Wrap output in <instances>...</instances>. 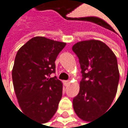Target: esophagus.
Wrapping results in <instances>:
<instances>
[{"label":"esophagus","mask_w":128,"mask_h":128,"mask_svg":"<svg viewBox=\"0 0 128 128\" xmlns=\"http://www.w3.org/2000/svg\"><path fill=\"white\" fill-rule=\"evenodd\" d=\"M63 83H64V86H68V84H69V83H70V82H69V81H64Z\"/></svg>","instance_id":"1"}]
</instances>
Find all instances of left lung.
I'll use <instances>...</instances> for the list:
<instances>
[{
    "instance_id": "obj_1",
    "label": "left lung",
    "mask_w": 128,
    "mask_h": 128,
    "mask_svg": "<svg viewBox=\"0 0 128 128\" xmlns=\"http://www.w3.org/2000/svg\"><path fill=\"white\" fill-rule=\"evenodd\" d=\"M72 50L83 76L73 107L78 118L90 122L110 108L116 95L120 77L116 56L104 42L96 40L77 42Z\"/></svg>"
}]
</instances>
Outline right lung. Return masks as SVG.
Segmentation results:
<instances>
[{"instance_id":"obj_1","label":"right lung","mask_w":128,"mask_h":128,"mask_svg":"<svg viewBox=\"0 0 128 128\" xmlns=\"http://www.w3.org/2000/svg\"><path fill=\"white\" fill-rule=\"evenodd\" d=\"M65 42L44 37H34L16 54L12 78L22 110L40 123L54 116L62 96V83L56 76L55 60Z\"/></svg>"}]
</instances>
